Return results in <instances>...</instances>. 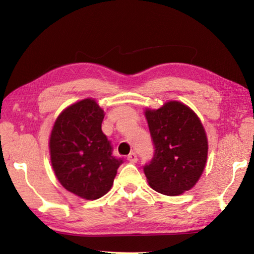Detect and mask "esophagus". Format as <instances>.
I'll return each mask as SVG.
<instances>
[{
  "mask_svg": "<svg viewBox=\"0 0 254 254\" xmlns=\"http://www.w3.org/2000/svg\"><path fill=\"white\" fill-rule=\"evenodd\" d=\"M127 160L130 161L131 163H135L137 161V156L135 152H131L130 154L127 156Z\"/></svg>",
  "mask_w": 254,
  "mask_h": 254,
  "instance_id": "esophagus-1",
  "label": "esophagus"
}]
</instances>
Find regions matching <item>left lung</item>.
<instances>
[{
	"mask_svg": "<svg viewBox=\"0 0 254 254\" xmlns=\"http://www.w3.org/2000/svg\"><path fill=\"white\" fill-rule=\"evenodd\" d=\"M144 115L156 148L143 168L150 187L167 196L182 195L195 186L207 162L203 124L190 107L178 101L145 109Z\"/></svg>",
	"mask_w": 254,
	"mask_h": 254,
	"instance_id": "obj_1",
	"label": "left lung"
}]
</instances>
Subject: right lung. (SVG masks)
I'll list each match as a JSON object with an SVG mask.
<instances>
[{"label": "right lung", "instance_id": "right-lung-1", "mask_svg": "<svg viewBox=\"0 0 254 254\" xmlns=\"http://www.w3.org/2000/svg\"><path fill=\"white\" fill-rule=\"evenodd\" d=\"M104 111L94 98L66 107L49 137L50 161L64 188L80 198H101L113 186L121 159L102 131Z\"/></svg>", "mask_w": 254, "mask_h": 254}]
</instances>
